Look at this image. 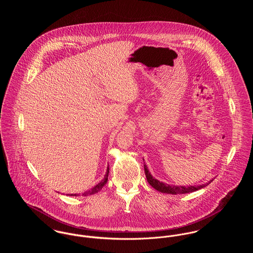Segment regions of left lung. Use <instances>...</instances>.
I'll return each mask as SVG.
<instances>
[{"label": "left lung", "mask_w": 253, "mask_h": 253, "mask_svg": "<svg viewBox=\"0 0 253 253\" xmlns=\"http://www.w3.org/2000/svg\"><path fill=\"white\" fill-rule=\"evenodd\" d=\"M144 170L145 175H146V178L147 181L149 182V184L155 188L156 190L162 192V193H167V194H172V195H177V194H186V193H192V192H195L197 190H200L206 186H208L211 182L209 183H206V184H203V185H199V186H189V187H186V186H173V185H169V184H165L163 182H160L157 179H155L151 173L149 172L148 169H147V166L144 164Z\"/></svg>", "instance_id": "obj_1"}]
</instances>
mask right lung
I'll return each instance as SVG.
<instances>
[{
    "label": "right lung",
    "instance_id": "1",
    "mask_svg": "<svg viewBox=\"0 0 253 253\" xmlns=\"http://www.w3.org/2000/svg\"><path fill=\"white\" fill-rule=\"evenodd\" d=\"M108 175H109V167L107 168V171H106V174H105V176H104V178L102 179V180L100 181L96 186H94L92 189H90V190H88V191H86V192H84V193H83V195L82 196H88V195H93V194H96L97 192H99L102 188H103V186L107 183V181H108ZM80 194H69L68 196H75V197H78Z\"/></svg>",
    "mask_w": 253,
    "mask_h": 253
}]
</instances>
